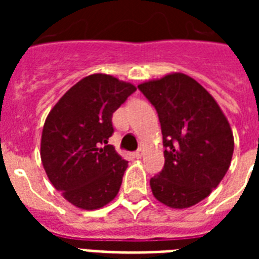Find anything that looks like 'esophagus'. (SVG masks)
<instances>
[{"label": "esophagus", "instance_id": "obj_1", "mask_svg": "<svg viewBox=\"0 0 259 259\" xmlns=\"http://www.w3.org/2000/svg\"><path fill=\"white\" fill-rule=\"evenodd\" d=\"M145 154V152H144V149H138L137 152H134V157H137V158H141L142 156Z\"/></svg>", "mask_w": 259, "mask_h": 259}]
</instances>
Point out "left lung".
I'll return each instance as SVG.
<instances>
[{
    "label": "left lung",
    "instance_id": "obj_1",
    "mask_svg": "<svg viewBox=\"0 0 259 259\" xmlns=\"http://www.w3.org/2000/svg\"><path fill=\"white\" fill-rule=\"evenodd\" d=\"M157 110L165 164L150 179L160 203L188 208L208 196L229 170L234 136L211 94L195 79L172 72L138 84Z\"/></svg>",
    "mask_w": 259,
    "mask_h": 259
}]
</instances>
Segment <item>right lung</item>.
Masks as SVG:
<instances>
[{
	"label": "right lung",
	"mask_w": 259,
	"mask_h": 259,
	"mask_svg": "<svg viewBox=\"0 0 259 259\" xmlns=\"http://www.w3.org/2000/svg\"><path fill=\"white\" fill-rule=\"evenodd\" d=\"M111 75H89L48 114L40 156L47 176L71 204L98 209L117 196L127 161L109 145L113 113L136 91Z\"/></svg>",
	"instance_id": "1"
}]
</instances>
